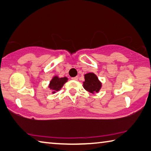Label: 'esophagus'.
Instances as JSON below:
<instances>
[{
  "instance_id": "1",
  "label": "esophagus",
  "mask_w": 151,
  "mask_h": 151,
  "mask_svg": "<svg viewBox=\"0 0 151 151\" xmlns=\"http://www.w3.org/2000/svg\"><path fill=\"white\" fill-rule=\"evenodd\" d=\"M71 80H78V76H76V77L71 78Z\"/></svg>"
}]
</instances>
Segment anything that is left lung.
I'll return each instance as SVG.
<instances>
[{
  "instance_id": "obj_1",
  "label": "left lung",
  "mask_w": 151,
  "mask_h": 151,
  "mask_svg": "<svg viewBox=\"0 0 151 151\" xmlns=\"http://www.w3.org/2000/svg\"><path fill=\"white\" fill-rule=\"evenodd\" d=\"M101 87V83L97 76L93 73H89L85 75V81L83 88L91 93L98 92Z\"/></svg>"
}]
</instances>
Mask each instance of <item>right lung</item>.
I'll use <instances>...</instances> for the list:
<instances>
[{"label":"right lung","instance_id":"add662e5","mask_svg":"<svg viewBox=\"0 0 151 151\" xmlns=\"http://www.w3.org/2000/svg\"><path fill=\"white\" fill-rule=\"evenodd\" d=\"M68 78H58L57 76L53 78L52 80H51L50 83L49 88L54 90L53 93H55V91H58L61 89L62 88V86L64 85V83L67 81Z\"/></svg>","mask_w":151,"mask_h":151}]
</instances>
